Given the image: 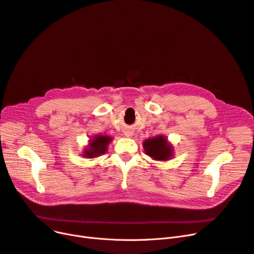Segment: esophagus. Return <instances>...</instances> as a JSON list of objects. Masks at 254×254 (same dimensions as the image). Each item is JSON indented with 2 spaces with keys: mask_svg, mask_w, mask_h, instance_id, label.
Returning <instances> with one entry per match:
<instances>
[{
  "mask_svg": "<svg viewBox=\"0 0 254 254\" xmlns=\"http://www.w3.org/2000/svg\"><path fill=\"white\" fill-rule=\"evenodd\" d=\"M131 135H132V132H130V131H126V132H125V136L131 137Z\"/></svg>",
  "mask_w": 254,
  "mask_h": 254,
  "instance_id": "1",
  "label": "esophagus"
}]
</instances>
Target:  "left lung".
<instances>
[{"instance_id": "8db88e82", "label": "left lung", "mask_w": 254, "mask_h": 254, "mask_svg": "<svg viewBox=\"0 0 254 254\" xmlns=\"http://www.w3.org/2000/svg\"><path fill=\"white\" fill-rule=\"evenodd\" d=\"M144 152L154 160L166 161L173 157V147L163 135L146 139L142 143Z\"/></svg>"}]
</instances>
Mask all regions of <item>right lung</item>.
I'll list each match as a JSON object with an SVG mask.
<instances>
[{"label": "right lung", "mask_w": 254, "mask_h": 254, "mask_svg": "<svg viewBox=\"0 0 254 254\" xmlns=\"http://www.w3.org/2000/svg\"><path fill=\"white\" fill-rule=\"evenodd\" d=\"M112 141L111 136L106 135H95L90 139L88 148L84 149L82 156L86 158H95L107 151V146Z\"/></svg>", "instance_id": "right-lung-1"}]
</instances>
